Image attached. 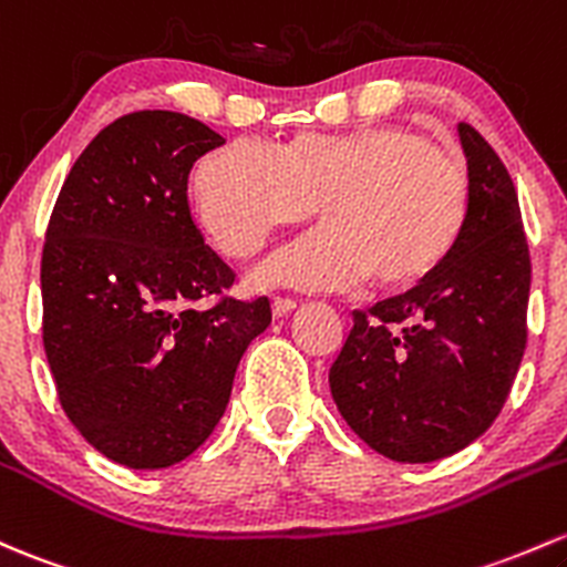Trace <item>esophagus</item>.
Masks as SVG:
<instances>
[{
	"instance_id": "esophagus-1",
	"label": "esophagus",
	"mask_w": 567,
	"mask_h": 567,
	"mask_svg": "<svg viewBox=\"0 0 567 567\" xmlns=\"http://www.w3.org/2000/svg\"><path fill=\"white\" fill-rule=\"evenodd\" d=\"M293 307H296V301L290 299V296H274L271 299V312L277 315V318L279 315H288Z\"/></svg>"
}]
</instances>
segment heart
Returning <instances> with one entry per match:
<instances>
[{"instance_id":"heart-1","label":"heart","mask_w":567,"mask_h":567,"mask_svg":"<svg viewBox=\"0 0 567 567\" xmlns=\"http://www.w3.org/2000/svg\"><path fill=\"white\" fill-rule=\"evenodd\" d=\"M326 219L258 266L264 282L342 290L424 279L451 252L470 206L462 159L393 124L301 133L282 146L234 141L200 159L195 206L208 236L247 258L271 230Z\"/></svg>"}]
</instances>
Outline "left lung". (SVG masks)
Returning <instances> with one entry per match:
<instances>
[{
  "instance_id": "8db88e82",
  "label": "left lung",
  "mask_w": 567,
  "mask_h": 567,
  "mask_svg": "<svg viewBox=\"0 0 567 567\" xmlns=\"http://www.w3.org/2000/svg\"><path fill=\"white\" fill-rule=\"evenodd\" d=\"M470 206L451 252L408 293L355 309L331 363L348 426L393 462H434L492 426L527 344L529 247L516 187L484 135L458 124Z\"/></svg>"
}]
</instances>
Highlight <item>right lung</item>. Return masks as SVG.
Wrapping results in <instances>:
<instances>
[{
	"instance_id": "obj_1",
	"label": "right lung",
	"mask_w": 567,
	"mask_h": 567,
	"mask_svg": "<svg viewBox=\"0 0 567 567\" xmlns=\"http://www.w3.org/2000/svg\"><path fill=\"white\" fill-rule=\"evenodd\" d=\"M223 143L184 113H127L83 148L48 219L43 344L59 404L133 470L204 445L244 350L271 323L266 296H228L236 271L189 212V171Z\"/></svg>"
}]
</instances>
